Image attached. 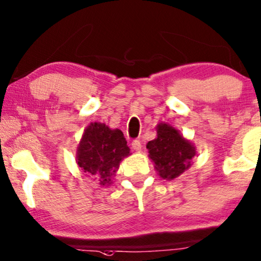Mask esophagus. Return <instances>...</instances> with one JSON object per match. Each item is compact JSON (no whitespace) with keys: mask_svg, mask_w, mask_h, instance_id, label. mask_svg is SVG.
<instances>
[{"mask_svg":"<svg viewBox=\"0 0 261 261\" xmlns=\"http://www.w3.org/2000/svg\"><path fill=\"white\" fill-rule=\"evenodd\" d=\"M132 147H133L134 151H141V141L139 139H135V140L132 141Z\"/></svg>","mask_w":261,"mask_h":261,"instance_id":"34e87169","label":"esophagus"}]
</instances>
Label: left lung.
I'll return each instance as SVG.
<instances>
[{
  "label": "left lung",
  "mask_w": 261,
  "mask_h": 261,
  "mask_svg": "<svg viewBox=\"0 0 261 261\" xmlns=\"http://www.w3.org/2000/svg\"><path fill=\"white\" fill-rule=\"evenodd\" d=\"M150 158L164 180H174L191 167L195 148L175 128L167 123L157 126V138L146 145Z\"/></svg>",
  "instance_id": "obj_1"
}]
</instances>
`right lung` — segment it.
Listing matches in <instances>:
<instances>
[{"label": "right lung", "mask_w": 261, "mask_h": 261, "mask_svg": "<svg viewBox=\"0 0 261 261\" xmlns=\"http://www.w3.org/2000/svg\"><path fill=\"white\" fill-rule=\"evenodd\" d=\"M128 154L129 147L122 132L94 122L85 129L77 147L76 160L84 172L96 176L104 186L111 184V176Z\"/></svg>", "instance_id": "1"}]
</instances>
